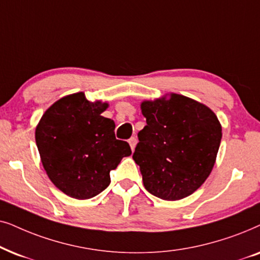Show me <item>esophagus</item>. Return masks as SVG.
I'll return each mask as SVG.
<instances>
[{
  "mask_svg": "<svg viewBox=\"0 0 260 260\" xmlns=\"http://www.w3.org/2000/svg\"><path fill=\"white\" fill-rule=\"evenodd\" d=\"M128 143H129V146H131V148H132V151H134V148H136V145L138 143V139L136 137H132L129 140H128Z\"/></svg>",
  "mask_w": 260,
  "mask_h": 260,
  "instance_id": "34e87169",
  "label": "esophagus"
}]
</instances>
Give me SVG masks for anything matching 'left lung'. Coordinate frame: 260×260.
<instances>
[{"label":"left lung","instance_id":"8db88e82","mask_svg":"<svg viewBox=\"0 0 260 260\" xmlns=\"http://www.w3.org/2000/svg\"><path fill=\"white\" fill-rule=\"evenodd\" d=\"M146 126L133 159L145 189L166 201L191 195L215 164L222 128L212 109L183 95L141 103Z\"/></svg>","mask_w":260,"mask_h":260}]
</instances>
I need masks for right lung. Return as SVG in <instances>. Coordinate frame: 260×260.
<instances>
[{
  "label": "right lung",
  "instance_id": "1",
  "mask_svg": "<svg viewBox=\"0 0 260 260\" xmlns=\"http://www.w3.org/2000/svg\"><path fill=\"white\" fill-rule=\"evenodd\" d=\"M108 103L90 102L84 92L54 102L38 123L36 141L51 182L68 196L91 199L110 183L109 172L132 153L115 138V123L101 114Z\"/></svg>",
  "mask_w": 260,
  "mask_h": 260
}]
</instances>
